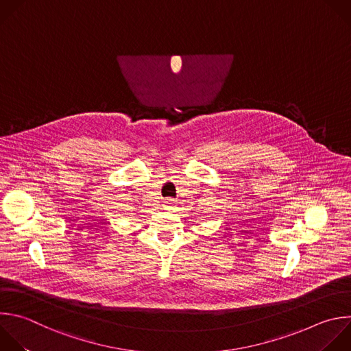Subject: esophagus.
I'll return each mask as SVG.
<instances>
[{
	"instance_id": "1",
	"label": "esophagus",
	"mask_w": 351,
	"mask_h": 351,
	"mask_svg": "<svg viewBox=\"0 0 351 351\" xmlns=\"http://www.w3.org/2000/svg\"><path fill=\"white\" fill-rule=\"evenodd\" d=\"M164 208H165L167 210H172V209L175 208V199L167 198V199L164 201Z\"/></svg>"
}]
</instances>
